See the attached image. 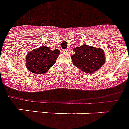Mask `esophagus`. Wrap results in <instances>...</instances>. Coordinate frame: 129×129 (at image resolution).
<instances>
[{
  "label": "esophagus",
  "mask_w": 129,
  "mask_h": 129,
  "mask_svg": "<svg viewBox=\"0 0 129 129\" xmlns=\"http://www.w3.org/2000/svg\"><path fill=\"white\" fill-rule=\"evenodd\" d=\"M63 52L64 53H69V50H68V49H65V50H63Z\"/></svg>",
  "instance_id": "1"
}]
</instances>
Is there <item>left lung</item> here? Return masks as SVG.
I'll list each match as a JSON object with an SVG mask.
<instances>
[{
  "mask_svg": "<svg viewBox=\"0 0 129 129\" xmlns=\"http://www.w3.org/2000/svg\"><path fill=\"white\" fill-rule=\"evenodd\" d=\"M71 56L73 64L82 71L92 73L105 63V53L101 48L83 45L74 49Z\"/></svg>",
  "mask_w": 129,
  "mask_h": 129,
  "instance_id": "8db88e82",
  "label": "left lung"
}]
</instances>
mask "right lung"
Returning <instances> with one entry per match:
<instances>
[{
  "label": "right lung",
  "mask_w": 129,
  "mask_h": 129,
  "mask_svg": "<svg viewBox=\"0 0 129 129\" xmlns=\"http://www.w3.org/2000/svg\"><path fill=\"white\" fill-rule=\"evenodd\" d=\"M59 54L58 50L52 51L48 47L41 46L27 54V68L37 75L43 74L54 65Z\"/></svg>",
  "instance_id": "1"
}]
</instances>
